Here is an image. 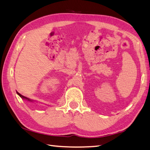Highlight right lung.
<instances>
[{"instance_id":"1","label":"right lung","mask_w":150,"mask_h":150,"mask_svg":"<svg viewBox=\"0 0 150 150\" xmlns=\"http://www.w3.org/2000/svg\"><path fill=\"white\" fill-rule=\"evenodd\" d=\"M17 94H19V96H21V98H25V99H28V98H26V97H24V96H23V95H21V94H20V93H17ZM28 100H29V99H28Z\"/></svg>"}]
</instances>
